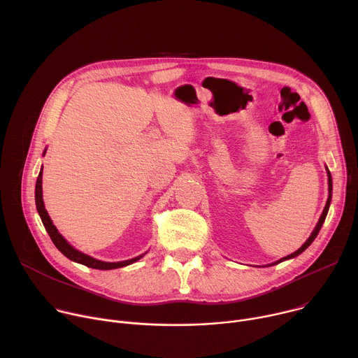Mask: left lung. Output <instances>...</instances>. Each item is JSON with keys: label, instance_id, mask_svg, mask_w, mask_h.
Segmentation results:
<instances>
[{"label": "left lung", "instance_id": "1", "mask_svg": "<svg viewBox=\"0 0 358 358\" xmlns=\"http://www.w3.org/2000/svg\"><path fill=\"white\" fill-rule=\"evenodd\" d=\"M327 176H329V198H327V203H326V207H324V210H323V214H322V217H320V220H319V222H317V225H316V228H315V231L312 232V235H310V238L306 241L303 245H301V248H299L296 252H293L292 255H289V257H286V258H282L280 261H278V262H275V264H272V265H276V264H279V262H283V261H286V259H290V258H294V257H297V255H300L306 248H309V245L315 241V238L319 235V231H320V228H322V225H323V222H324V220H326V215H327V213H329V207H330V201H331V188H333V182H331V174H330V171L327 170ZM272 265H269V266H272Z\"/></svg>", "mask_w": 358, "mask_h": 358}]
</instances>
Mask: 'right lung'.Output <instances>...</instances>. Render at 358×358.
I'll return each instance as SVG.
<instances>
[{
	"label": "right lung",
	"instance_id": "1",
	"mask_svg": "<svg viewBox=\"0 0 358 358\" xmlns=\"http://www.w3.org/2000/svg\"><path fill=\"white\" fill-rule=\"evenodd\" d=\"M35 202H36V210L39 213V217L42 220V224L45 227V229L48 231L50 239H52L54 245L65 255L66 258H69L71 261L73 262H78V264H82L87 268H93V269H100V271H109V269H116V268H123V266H127L136 261H138L141 257H137V258H133V259H129V261H123V262H101V261H97L94 258H90L87 257V255L76 250L73 246H71L65 238L58 232L57 227L52 224V221H50L46 210H45V206H43V199H42V170L39 171V176H38V180H36V185H35Z\"/></svg>",
	"mask_w": 358,
	"mask_h": 358
}]
</instances>
